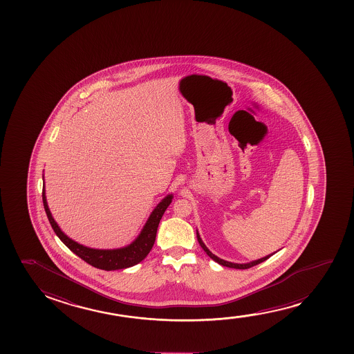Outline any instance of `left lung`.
<instances>
[{
	"label": "left lung",
	"mask_w": 354,
	"mask_h": 354,
	"mask_svg": "<svg viewBox=\"0 0 354 354\" xmlns=\"http://www.w3.org/2000/svg\"><path fill=\"white\" fill-rule=\"evenodd\" d=\"M197 239H198L199 245L203 248L204 252H207V255H208L210 259H213L214 261L218 262V265H221V266L230 267V268H237V270H247V268H250V267L257 266L259 263L266 261L267 259H270L273 254H276L277 252H274L273 254L267 255V257H261V259H259V260H254V261L247 262V263H234V262L226 261V260H223V259H220V257H216V255H214L213 252H210L208 248H207V245L204 244L202 238L199 236L198 231H197Z\"/></svg>",
	"instance_id": "8db88e82"
}]
</instances>
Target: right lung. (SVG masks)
Here are the masks:
<instances>
[{
    "label": "right lung",
    "mask_w": 354,
    "mask_h": 354,
    "mask_svg": "<svg viewBox=\"0 0 354 354\" xmlns=\"http://www.w3.org/2000/svg\"><path fill=\"white\" fill-rule=\"evenodd\" d=\"M171 199H173V194H168L160 201V203L157 204V207L152 210V213L147 218L145 226L141 230L140 234L129 245L118 248V249H93V248L84 247L82 244L75 242L60 230L58 223H55V220L49 210L44 187L42 191L44 210L47 214L50 226L53 228L55 234L60 238V241L73 254H76L87 263L92 265L93 267H97L99 270H105V271L124 270V268L139 263L147 257V254L151 252V249L155 244L156 233H157L160 218L163 216L165 209L168 208L169 204L171 203Z\"/></svg>",
    "instance_id": "1"
}]
</instances>
